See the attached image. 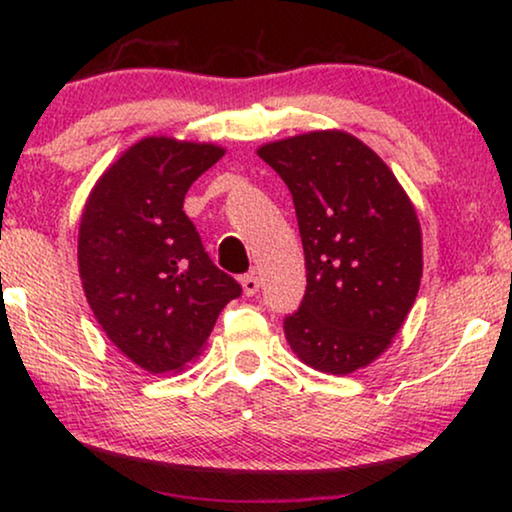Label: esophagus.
Listing matches in <instances>:
<instances>
[{
	"label": "esophagus",
	"instance_id": "34e87169",
	"mask_svg": "<svg viewBox=\"0 0 512 512\" xmlns=\"http://www.w3.org/2000/svg\"><path fill=\"white\" fill-rule=\"evenodd\" d=\"M242 289H244V296H256L258 289H261V282H258L256 272H249V275L242 277Z\"/></svg>",
	"mask_w": 512,
	"mask_h": 512
}]
</instances>
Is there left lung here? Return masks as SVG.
I'll return each instance as SVG.
<instances>
[{
	"label": "left lung",
	"instance_id": "obj_1",
	"mask_svg": "<svg viewBox=\"0 0 512 512\" xmlns=\"http://www.w3.org/2000/svg\"><path fill=\"white\" fill-rule=\"evenodd\" d=\"M289 186L303 237L307 289L284 335L305 366L366 368L401 331L422 282L415 205L377 153L342 130L258 146Z\"/></svg>",
	"mask_w": 512,
	"mask_h": 512
}]
</instances>
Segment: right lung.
<instances>
[{
    "instance_id": "obj_1",
    "label": "right lung",
    "mask_w": 512,
    "mask_h": 512,
    "mask_svg": "<svg viewBox=\"0 0 512 512\" xmlns=\"http://www.w3.org/2000/svg\"><path fill=\"white\" fill-rule=\"evenodd\" d=\"M226 149L144 137L95 181L79 223L83 293L107 338L153 375L202 354L240 284L209 261L184 212L188 188Z\"/></svg>"
}]
</instances>
